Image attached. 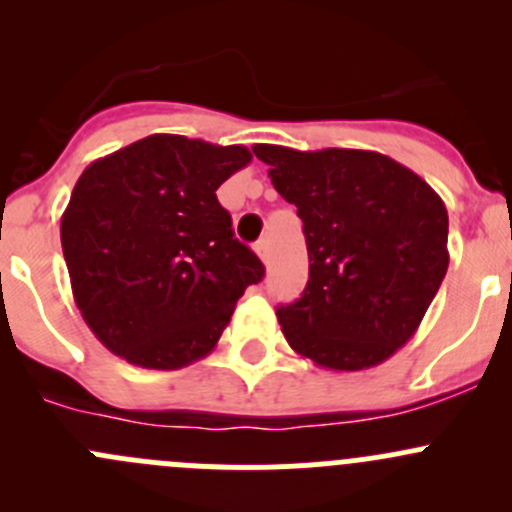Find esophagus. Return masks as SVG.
<instances>
[{
  "instance_id": "1",
  "label": "esophagus",
  "mask_w": 512,
  "mask_h": 512,
  "mask_svg": "<svg viewBox=\"0 0 512 512\" xmlns=\"http://www.w3.org/2000/svg\"><path fill=\"white\" fill-rule=\"evenodd\" d=\"M255 252H257V257H260V260H267V257H270V240H267V237L257 240L255 242Z\"/></svg>"
}]
</instances>
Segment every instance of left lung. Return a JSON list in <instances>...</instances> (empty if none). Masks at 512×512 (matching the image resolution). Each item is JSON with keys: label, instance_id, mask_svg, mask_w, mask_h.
Masks as SVG:
<instances>
[{"label": "left lung", "instance_id": "8db88e82", "mask_svg": "<svg viewBox=\"0 0 512 512\" xmlns=\"http://www.w3.org/2000/svg\"><path fill=\"white\" fill-rule=\"evenodd\" d=\"M252 151L307 237V287L277 309L289 347L332 371L379 366L414 337L446 277L441 195L376 151Z\"/></svg>", "mask_w": 512, "mask_h": 512}]
</instances>
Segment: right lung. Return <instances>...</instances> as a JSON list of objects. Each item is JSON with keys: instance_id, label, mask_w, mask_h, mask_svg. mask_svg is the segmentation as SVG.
Returning <instances> with one entry per match:
<instances>
[{"instance_id": "add662e5", "label": "right lung", "mask_w": 512, "mask_h": 512, "mask_svg": "<svg viewBox=\"0 0 512 512\" xmlns=\"http://www.w3.org/2000/svg\"><path fill=\"white\" fill-rule=\"evenodd\" d=\"M250 160L245 146L153 133L81 173L61 247L76 307L108 352L160 371L213 352L265 277L215 195Z\"/></svg>"}]
</instances>
